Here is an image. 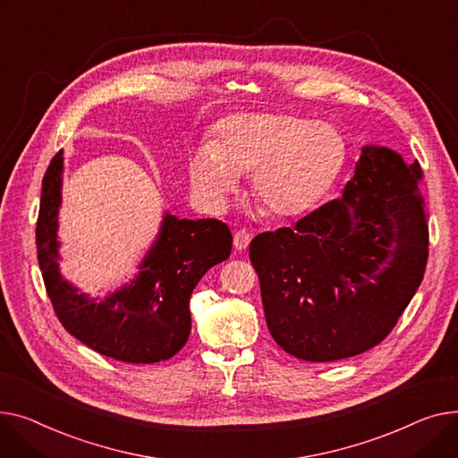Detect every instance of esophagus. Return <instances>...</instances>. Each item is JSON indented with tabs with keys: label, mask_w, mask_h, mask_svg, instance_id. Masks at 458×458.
Masks as SVG:
<instances>
[{
	"label": "esophagus",
	"mask_w": 458,
	"mask_h": 458,
	"mask_svg": "<svg viewBox=\"0 0 458 458\" xmlns=\"http://www.w3.org/2000/svg\"><path fill=\"white\" fill-rule=\"evenodd\" d=\"M251 242V233L248 229H240L234 233V238H233V244H234V250L236 251H244Z\"/></svg>",
	"instance_id": "34e87169"
}]
</instances>
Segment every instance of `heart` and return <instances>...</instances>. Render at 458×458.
I'll use <instances>...</instances> for the list:
<instances>
[{"label":"heart","instance_id":"obj_1","mask_svg":"<svg viewBox=\"0 0 458 458\" xmlns=\"http://www.w3.org/2000/svg\"><path fill=\"white\" fill-rule=\"evenodd\" d=\"M345 160V142L329 123L286 113H246L214 127L210 146L188 165L196 194L222 207L238 175L251 174V192L272 218H298L324 198Z\"/></svg>","mask_w":458,"mask_h":458}]
</instances>
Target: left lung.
I'll use <instances>...</instances> for the list:
<instances>
[{"label": "left lung", "mask_w": 458, "mask_h": 458, "mask_svg": "<svg viewBox=\"0 0 458 458\" xmlns=\"http://www.w3.org/2000/svg\"><path fill=\"white\" fill-rule=\"evenodd\" d=\"M421 179L418 160L366 146L340 198L251 240L266 324L286 353L333 362L390 335L428 259Z\"/></svg>", "instance_id": "left-lung-1"}]
</instances>
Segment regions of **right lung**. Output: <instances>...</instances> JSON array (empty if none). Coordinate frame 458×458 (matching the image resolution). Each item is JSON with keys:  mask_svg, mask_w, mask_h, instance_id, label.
Returning a JSON list of instances; mask_svg holds the SVG:
<instances>
[{"mask_svg": "<svg viewBox=\"0 0 458 458\" xmlns=\"http://www.w3.org/2000/svg\"><path fill=\"white\" fill-rule=\"evenodd\" d=\"M63 151L42 179L37 255L46 292L63 327L99 355L129 364L172 359L191 335V295L214 264L231 255L233 234L220 220L166 214L140 274L105 301H90L59 274L57 218Z\"/></svg>", "mask_w": 458, "mask_h": 458, "instance_id": "right-lung-1", "label": "right lung"}]
</instances>
